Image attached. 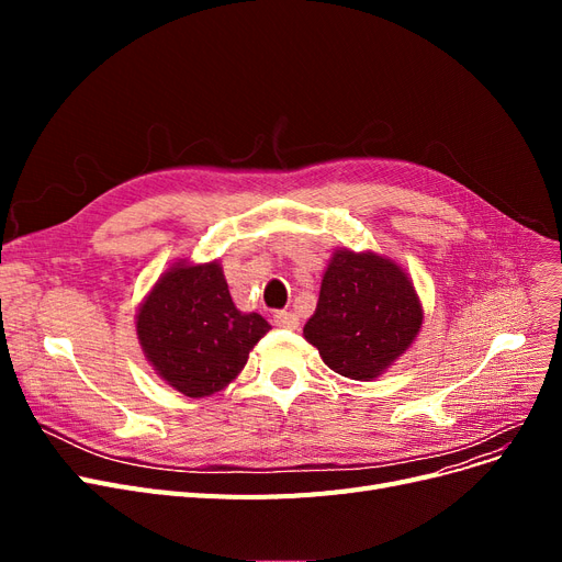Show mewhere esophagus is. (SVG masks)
<instances>
[{
    "instance_id": "obj_1",
    "label": "esophagus",
    "mask_w": 562,
    "mask_h": 562,
    "mask_svg": "<svg viewBox=\"0 0 562 562\" xmlns=\"http://www.w3.org/2000/svg\"><path fill=\"white\" fill-rule=\"evenodd\" d=\"M274 323L279 328H288V330H297L300 328V316L295 312H277L274 314Z\"/></svg>"
}]
</instances>
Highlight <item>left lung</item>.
<instances>
[{"label": "left lung", "instance_id": "left-lung-1", "mask_svg": "<svg viewBox=\"0 0 562 562\" xmlns=\"http://www.w3.org/2000/svg\"><path fill=\"white\" fill-rule=\"evenodd\" d=\"M422 323L417 288L394 258L335 248L302 335L337 375L372 382L413 347Z\"/></svg>", "mask_w": 562, "mask_h": 562}]
</instances>
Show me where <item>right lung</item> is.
Returning a JSON list of instances; mask_svg holds the SVG:
<instances>
[{
  "label": "right lung",
  "mask_w": 562,
  "mask_h": 562,
  "mask_svg": "<svg viewBox=\"0 0 562 562\" xmlns=\"http://www.w3.org/2000/svg\"><path fill=\"white\" fill-rule=\"evenodd\" d=\"M269 330L258 312L236 310L220 260L168 265L135 312L145 361L190 398L229 386Z\"/></svg>",
  "instance_id": "1"
}]
</instances>
